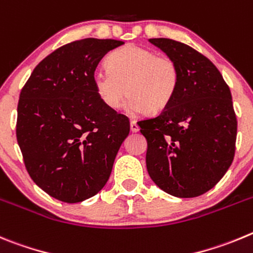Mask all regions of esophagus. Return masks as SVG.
Returning a JSON list of instances; mask_svg holds the SVG:
<instances>
[{
	"label": "esophagus",
	"mask_w": 253,
	"mask_h": 253,
	"mask_svg": "<svg viewBox=\"0 0 253 253\" xmlns=\"http://www.w3.org/2000/svg\"><path fill=\"white\" fill-rule=\"evenodd\" d=\"M129 128H131L132 132H137L138 129H140V127H138V125L136 124V121H131V124H129Z\"/></svg>",
	"instance_id": "esophagus-1"
}]
</instances>
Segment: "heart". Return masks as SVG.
I'll use <instances>...</instances> for the list:
<instances>
[{
  "instance_id": "b5f03b06",
  "label": "heart",
  "mask_w": 253,
  "mask_h": 253,
  "mask_svg": "<svg viewBox=\"0 0 253 253\" xmlns=\"http://www.w3.org/2000/svg\"><path fill=\"white\" fill-rule=\"evenodd\" d=\"M107 68L93 72L92 83L99 101L112 111L127 93V112L158 115L169 107L180 84L176 61L146 47L128 45L116 50L107 59Z\"/></svg>"
}]
</instances>
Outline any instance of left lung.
<instances>
[{
	"instance_id": "obj_1",
	"label": "left lung",
	"mask_w": 253,
	"mask_h": 253,
	"mask_svg": "<svg viewBox=\"0 0 253 253\" xmlns=\"http://www.w3.org/2000/svg\"><path fill=\"white\" fill-rule=\"evenodd\" d=\"M180 69L169 107L138 121L150 177L168 194L194 198L226 174L236 151L237 118L229 87L207 56L171 39H150Z\"/></svg>"
}]
</instances>
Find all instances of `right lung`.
Returning a JSON list of instances; mask_svg holds the SVG:
<instances>
[{"label": "right lung", "mask_w": 253, "mask_h": 253, "mask_svg": "<svg viewBox=\"0 0 253 253\" xmlns=\"http://www.w3.org/2000/svg\"><path fill=\"white\" fill-rule=\"evenodd\" d=\"M112 39H83L42 59L20 93L16 137L25 168L50 197L78 203L106 185L129 120L108 110L92 76Z\"/></svg>", "instance_id": "add662e5"}]
</instances>
